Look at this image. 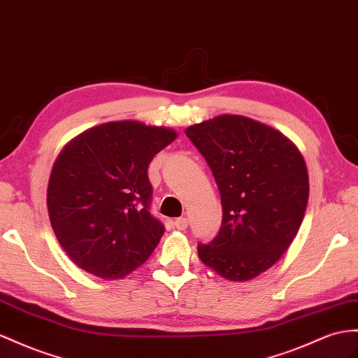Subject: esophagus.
I'll return each mask as SVG.
<instances>
[{
	"label": "esophagus",
	"instance_id": "obj_1",
	"mask_svg": "<svg viewBox=\"0 0 358 358\" xmlns=\"http://www.w3.org/2000/svg\"><path fill=\"white\" fill-rule=\"evenodd\" d=\"M173 225H176V228H178V230H186L189 225L187 217H177L176 221H173Z\"/></svg>",
	"mask_w": 358,
	"mask_h": 358
}]
</instances>
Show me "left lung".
Instances as JSON below:
<instances>
[{"instance_id":"8db88e82","label":"left lung","mask_w":358,"mask_h":358,"mask_svg":"<svg viewBox=\"0 0 358 358\" xmlns=\"http://www.w3.org/2000/svg\"><path fill=\"white\" fill-rule=\"evenodd\" d=\"M221 194L222 225L198 245L201 262L231 281L273 266L289 250L308 203L304 157L275 128L241 115H221L186 128Z\"/></svg>"}]
</instances>
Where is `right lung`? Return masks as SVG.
<instances>
[{"instance_id":"add662e5","label":"right lung","mask_w":358,"mask_h":358,"mask_svg":"<svg viewBox=\"0 0 358 358\" xmlns=\"http://www.w3.org/2000/svg\"><path fill=\"white\" fill-rule=\"evenodd\" d=\"M177 133L117 121L89 128L62 150L47 190L54 233L78 268L122 278L148 260L164 227L150 213L148 164Z\"/></svg>"}]
</instances>
